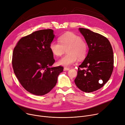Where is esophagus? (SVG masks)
Segmentation results:
<instances>
[{
  "mask_svg": "<svg viewBox=\"0 0 125 125\" xmlns=\"http://www.w3.org/2000/svg\"><path fill=\"white\" fill-rule=\"evenodd\" d=\"M70 69L69 68H67V67H64V71H68Z\"/></svg>",
  "mask_w": 125,
  "mask_h": 125,
  "instance_id": "esophagus-1",
  "label": "esophagus"
}]
</instances>
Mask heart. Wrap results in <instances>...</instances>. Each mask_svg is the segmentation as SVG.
I'll return each mask as SVG.
<instances>
[{
  "label": "heart",
  "mask_w": 125,
  "mask_h": 125,
  "mask_svg": "<svg viewBox=\"0 0 125 125\" xmlns=\"http://www.w3.org/2000/svg\"><path fill=\"white\" fill-rule=\"evenodd\" d=\"M60 43L52 42L50 44L52 53L56 57H60L67 50L68 54L63 57L58 64L63 66H69L77 60H83L86 57L88 47L82 38L73 32H67L59 38Z\"/></svg>",
  "instance_id": "b5f03b06"
}]
</instances>
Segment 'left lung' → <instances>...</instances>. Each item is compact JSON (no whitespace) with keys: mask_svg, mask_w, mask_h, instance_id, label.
I'll return each mask as SVG.
<instances>
[{"mask_svg":"<svg viewBox=\"0 0 125 125\" xmlns=\"http://www.w3.org/2000/svg\"><path fill=\"white\" fill-rule=\"evenodd\" d=\"M78 29L89 50L78 66L74 82L78 89L90 93L102 88L110 78L114 69L113 50L106 37L88 29Z\"/></svg>","mask_w":125,"mask_h":125,"instance_id":"8db88e82","label":"left lung"}]
</instances>
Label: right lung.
Listing matches in <instances>:
<instances>
[{"mask_svg":"<svg viewBox=\"0 0 125 125\" xmlns=\"http://www.w3.org/2000/svg\"><path fill=\"white\" fill-rule=\"evenodd\" d=\"M55 35L52 29L35 31L20 39L14 49L12 65L23 87L29 93L42 96L48 93L63 71L52 67L55 61L50 49Z\"/></svg>","mask_w":125,"mask_h":125,"instance_id":"obj_1","label":"right lung"}]
</instances>
